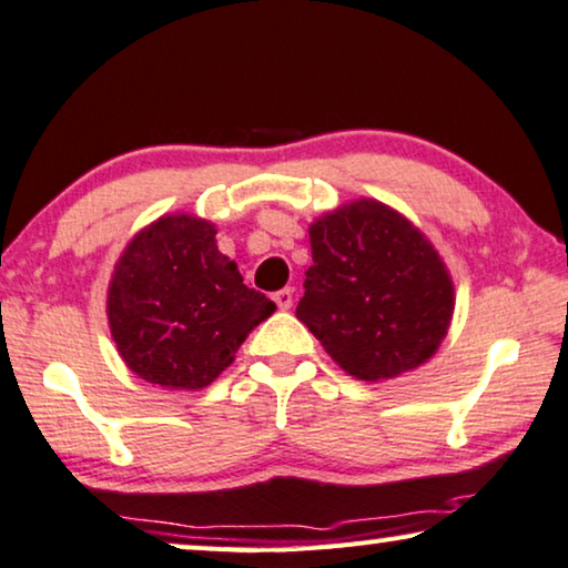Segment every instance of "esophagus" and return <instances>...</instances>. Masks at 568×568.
<instances>
[{
  "mask_svg": "<svg viewBox=\"0 0 568 568\" xmlns=\"http://www.w3.org/2000/svg\"><path fill=\"white\" fill-rule=\"evenodd\" d=\"M274 302H276L278 310H290L292 304H294V290H290V286H286V290L274 292Z\"/></svg>",
  "mask_w": 568,
  "mask_h": 568,
  "instance_id": "obj_1",
  "label": "esophagus"
}]
</instances>
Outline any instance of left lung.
<instances>
[{"label": "left lung", "mask_w": 568, "mask_h": 568, "mask_svg": "<svg viewBox=\"0 0 568 568\" xmlns=\"http://www.w3.org/2000/svg\"><path fill=\"white\" fill-rule=\"evenodd\" d=\"M312 266L297 317L343 372L392 379L438 351L454 284L420 230L382 202L358 200L310 227Z\"/></svg>", "instance_id": "8db88e82"}]
</instances>
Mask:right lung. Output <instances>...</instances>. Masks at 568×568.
<instances>
[{
    "instance_id": "right-lung-1",
    "label": "right lung",
    "mask_w": 568,
    "mask_h": 568,
    "mask_svg": "<svg viewBox=\"0 0 568 568\" xmlns=\"http://www.w3.org/2000/svg\"><path fill=\"white\" fill-rule=\"evenodd\" d=\"M276 304L248 290L217 251L215 225L189 215L155 220L114 266L106 317L130 372L169 389H202Z\"/></svg>"
}]
</instances>
